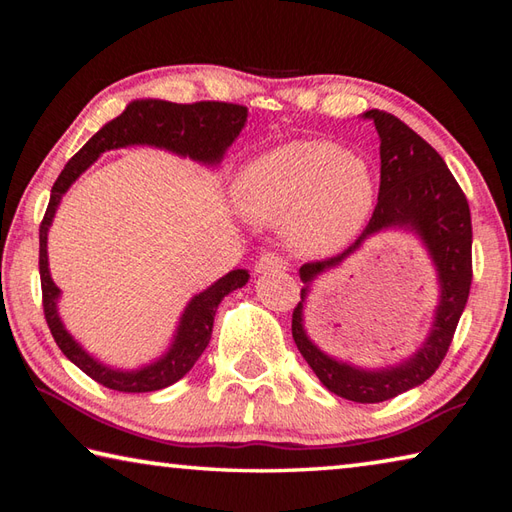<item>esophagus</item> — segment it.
Returning a JSON list of instances; mask_svg holds the SVG:
<instances>
[{"label":"esophagus","mask_w":512,"mask_h":512,"mask_svg":"<svg viewBox=\"0 0 512 512\" xmlns=\"http://www.w3.org/2000/svg\"><path fill=\"white\" fill-rule=\"evenodd\" d=\"M288 268L286 259H281L279 255L275 253H268V255H262L257 259L255 264V273L257 275H270V273H284V270Z\"/></svg>","instance_id":"1"}]
</instances>
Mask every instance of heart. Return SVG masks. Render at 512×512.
I'll list each match as a JSON object with an SVG mask.
<instances>
[{
	"label": "heart",
	"mask_w": 512,
	"mask_h": 512,
	"mask_svg": "<svg viewBox=\"0 0 512 512\" xmlns=\"http://www.w3.org/2000/svg\"><path fill=\"white\" fill-rule=\"evenodd\" d=\"M376 189L365 158L330 140H290L257 156L237 187L242 211L286 224L303 253H330L361 233Z\"/></svg>",
	"instance_id": "1"
}]
</instances>
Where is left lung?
I'll return each instance as SVG.
<instances>
[{
  "label": "left lung",
  "mask_w": 512,
  "mask_h": 512,
  "mask_svg": "<svg viewBox=\"0 0 512 512\" xmlns=\"http://www.w3.org/2000/svg\"><path fill=\"white\" fill-rule=\"evenodd\" d=\"M376 125L380 138V191L363 235L325 262L303 264L301 301L292 312V339L301 356L332 394L352 402H383L422 385L440 367L453 341L471 290V211L447 162L398 116L369 110L361 114ZM402 230L419 237L439 281V303L430 332L407 359L385 368H361L328 355L311 341L305 306L311 286L360 249L378 232Z\"/></svg>",
  "instance_id": "8db88e82"
}]
</instances>
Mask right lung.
<instances>
[{"instance_id": "1", "label": "right lung", "mask_w": 512, "mask_h": 512, "mask_svg": "<svg viewBox=\"0 0 512 512\" xmlns=\"http://www.w3.org/2000/svg\"><path fill=\"white\" fill-rule=\"evenodd\" d=\"M246 116V107L233 103L202 101L193 105H178L160 99L132 101L121 116L105 123L88 143L76 151L68 165L59 173L57 182H54L48 211L43 215L39 228V275L43 290V312H46L48 328L65 358L103 387L125 391V394H145V391H158L178 383L202 356L206 345H209L217 306L233 290L244 288L250 275L246 268H235L231 273L213 281L209 288L193 295L180 314L176 332H173L167 350L156 356L154 361L138 365L134 369L107 365L101 358L92 356L74 339L59 314L61 288L54 284L50 275L48 233L54 215L59 211L63 195L68 193L72 184L105 151L134 145L156 147L169 151L173 156L189 158L202 167L215 169L224 160L228 147L235 143L239 132L244 129Z\"/></svg>"}]
</instances>
